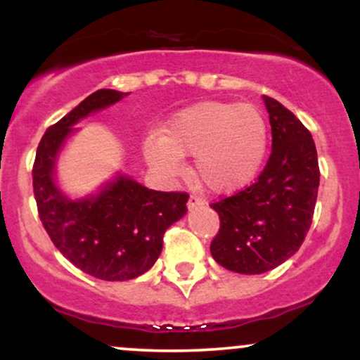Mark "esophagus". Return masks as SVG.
<instances>
[{"label": "esophagus", "mask_w": 360, "mask_h": 360, "mask_svg": "<svg viewBox=\"0 0 360 360\" xmlns=\"http://www.w3.org/2000/svg\"><path fill=\"white\" fill-rule=\"evenodd\" d=\"M205 205V201L201 200V198H198V196H189V200H188V210H194V208H198V206H203Z\"/></svg>", "instance_id": "obj_1"}]
</instances>
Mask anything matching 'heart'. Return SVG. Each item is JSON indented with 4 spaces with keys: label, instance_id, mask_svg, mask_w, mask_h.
<instances>
[{
    "label": "heart",
    "instance_id": "b5f03b06",
    "mask_svg": "<svg viewBox=\"0 0 360 360\" xmlns=\"http://www.w3.org/2000/svg\"><path fill=\"white\" fill-rule=\"evenodd\" d=\"M269 143L266 117L250 103L201 101L176 111L160 137H148L143 152L167 174L194 155V176L214 193H233L254 181Z\"/></svg>",
    "mask_w": 360,
    "mask_h": 360
}]
</instances>
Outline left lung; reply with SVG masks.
<instances>
[{
	"mask_svg": "<svg viewBox=\"0 0 360 360\" xmlns=\"http://www.w3.org/2000/svg\"><path fill=\"white\" fill-rule=\"evenodd\" d=\"M262 100L272 130L267 166L249 188L212 205L220 232L210 250L220 266L238 274H262L298 252L320 186L311 134L279 101Z\"/></svg>",
	"mask_w": 360,
	"mask_h": 360,
	"instance_id": "left-lung-1",
	"label": "left lung"
}]
</instances>
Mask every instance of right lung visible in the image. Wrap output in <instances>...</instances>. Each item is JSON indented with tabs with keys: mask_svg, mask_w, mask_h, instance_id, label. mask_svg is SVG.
<instances>
[{
	"mask_svg": "<svg viewBox=\"0 0 360 360\" xmlns=\"http://www.w3.org/2000/svg\"><path fill=\"white\" fill-rule=\"evenodd\" d=\"M98 89L47 128L37 148L34 193L53 245L82 272L103 281L142 276L162 252L164 232L184 217L188 194L154 191L118 171L94 193L72 198L59 186L57 162L74 127L128 96Z\"/></svg>",
	"mask_w": 360,
	"mask_h": 360,
	"instance_id": "1",
	"label": "right lung"
}]
</instances>
